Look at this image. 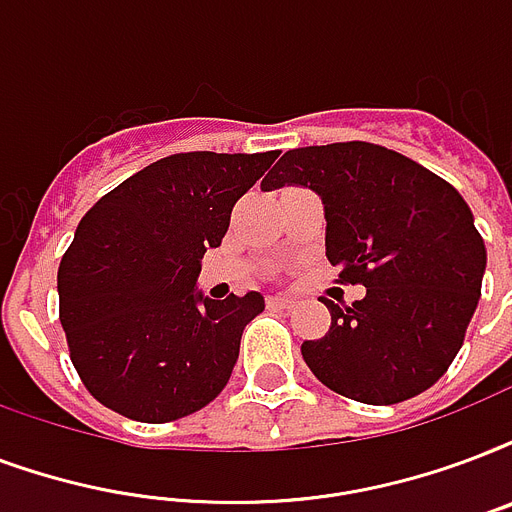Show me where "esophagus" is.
<instances>
[{"instance_id": "obj_1", "label": "esophagus", "mask_w": 512, "mask_h": 512, "mask_svg": "<svg viewBox=\"0 0 512 512\" xmlns=\"http://www.w3.org/2000/svg\"><path fill=\"white\" fill-rule=\"evenodd\" d=\"M268 306H271V308H282V311H287V308L298 306V300H295V298H284V295H271V298H268Z\"/></svg>"}]
</instances>
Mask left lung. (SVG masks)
I'll return each mask as SVG.
<instances>
[{
  "mask_svg": "<svg viewBox=\"0 0 512 512\" xmlns=\"http://www.w3.org/2000/svg\"><path fill=\"white\" fill-rule=\"evenodd\" d=\"M311 187L325 204L327 260L368 287L330 308V330L300 351L338 395L392 405L421 395L454 362L481 298L486 247L446 179L370 142L284 152L263 190Z\"/></svg>",
  "mask_w": 512,
  "mask_h": 512,
  "instance_id": "obj_1",
  "label": "left lung"
}]
</instances>
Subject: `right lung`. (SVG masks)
Returning a JSON list of instances; mask_svg holds the SVG:
<instances>
[{"label": "right lung", "instance_id": "add662e5", "mask_svg": "<svg viewBox=\"0 0 512 512\" xmlns=\"http://www.w3.org/2000/svg\"><path fill=\"white\" fill-rule=\"evenodd\" d=\"M279 152H177L88 209L58 265V317L85 389L147 424L201 411L228 384L260 292L204 298L195 282L241 195Z\"/></svg>", "mask_w": 512, "mask_h": 512}]
</instances>
